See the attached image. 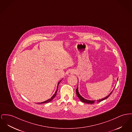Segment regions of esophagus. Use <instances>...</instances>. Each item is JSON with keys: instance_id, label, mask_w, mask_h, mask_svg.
I'll return each mask as SVG.
<instances>
[{"instance_id": "34e87169", "label": "esophagus", "mask_w": 132, "mask_h": 132, "mask_svg": "<svg viewBox=\"0 0 132 132\" xmlns=\"http://www.w3.org/2000/svg\"><path fill=\"white\" fill-rule=\"evenodd\" d=\"M76 73L74 69H71V70L68 71V72H67V75L70 76V75H73L75 73Z\"/></svg>"}]
</instances>
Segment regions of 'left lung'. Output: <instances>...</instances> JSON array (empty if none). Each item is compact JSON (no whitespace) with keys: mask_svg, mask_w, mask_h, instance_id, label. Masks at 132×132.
Wrapping results in <instances>:
<instances>
[{"mask_svg":"<svg viewBox=\"0 0 132 132\" xmlns=\"http://www.w3.org/2000/svg\"><path fill=\"white\" fill-rule=\"evenodd\" d=\"M113 91L111 92V93L109 94L107 96H106V97H105L104 98H103V99H102L99 100H97V101H95H95L88 100H86L85 99L83 98L80 95V94H79V92H78V87H77V88L76 89V94H77V95L78 97L80 99V100H81V101H82V102H84V103H87V104H94V103H95L100 102H101V101H103V100H104L107 99L111 95V94L113 92Z\"/></svg>","mask_w":132,"mask_h":132,"instance_id":"1","label":"left lung"}]
</instances>
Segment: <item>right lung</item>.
Listing matches in <instances>:
<instances>
[{"instance_id": "1", "label": "right lung", "mask_w": 132, "mask_h": 132, "mask_svg": "<svg viewBox=\"0 0 132 132\" xmlns=\"http://www.w3.org/2000/svg\"><path fill=\"white\" fill-rule=\"evenodd\" d=\"M59 83H60V82L58 83V86H57V90H56V92H55V93L52 96V97L50 98V99H49L48 100H47L46 101H44V102H41V103H38V104H43V103H49V102H51V101H52V100H53V99L56 96V94H57V91H58V84H59Z\"/></svg>"}]
</instances>
